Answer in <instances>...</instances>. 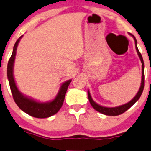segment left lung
<instances>
[{"mask_svg":"<svg viewBox=\"0 0 151 151\" xmlns=\"http://www.w3.org/2000/svg\"><path fill=\"white\" fill-rule=\"evenodd\" d=\"M132 37H134L135 41V46H136V50H137V54H138L139 57H140V60L141 61V63H142V79H141V85H140V89H139L138 92L136 95H135V97L131 101H129L128 103L125 104V105H121V106L118 107H115V108H106V107H103L101 106V105H98L95 101L92 100L91 97V95L89 93V91H88V100H89V102L91 104V105L93 107L94 109L95 110L99 111V112L101 113V114H104L105 115H110V116H117L119 115V114H123L124 112H125L126 111L127 109H129L132 105L134 104L136 101L140 99V95L142 94L143 90H144V60H143V57L141 56V54H140V51L138 50V48H137V40L135 39L134 36L132 35Z\"/></svg>","mask_w":151,"mask_h":151,"instance_id":"1","label":"left lung"}]
</instances>
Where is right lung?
Masks as SVG:
<instances>
[{
	"mask_svg": "<svg viewBox=\"0 0 151 151\" xmlns=\"http://www.w3.org/2000/svg\"><path fill=\"white\" fill-rule=\"evenodd\" d=\"M23 36H21L15 42L12 55H11L8 61V64H7V78H8L9 84L11 87L13 98H14V101L16 102L17 106L27 114L37 118H49L50 116L56 114L61 109L63 101H64V99H65L67 88H68L69 85L70 84L71 80L66 81L62 85L60 91L56 95V97L50 102H38V101H34L33 99L27 98L26 96L22 95L17 89V87L15 81H14V74H13V68H14L15 56H16L17 48L18 43L20 42V39Z\"/></svg>",
	"mask_w": 151,
	"mask_h": 151,
	"instance_id": "right-lung-1",
	"label": "right lung"
}]
</instances>
